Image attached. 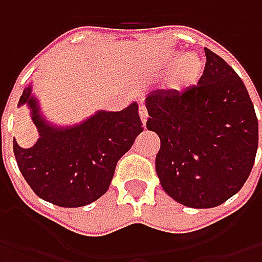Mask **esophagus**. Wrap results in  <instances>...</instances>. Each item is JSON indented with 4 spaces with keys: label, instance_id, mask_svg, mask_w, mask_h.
Masks as SVG:
<instances>
[{
    "label": "esophagus",
    "instance_id": "34e87169",
    "mask_svg": "<svg viewBox=\"0 0 262 262\" xmlns=\"http://www.w3.org/2000/svg\"><path fill=\"white\" fill-rule=\"evenodd\" d=\"M138 114H140V119H141V122H143V124H146L147 118H148L146 106H140V109H138Z\"/></svg>",
    "mask_w": 262,
    "mask_h": 262
}]
</instances>
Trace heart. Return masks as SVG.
Here are the masks:
<instances>
[{
  "mask_svg": "<svg viewBox=\"0 0 262 262\" xmlns=\"http://www.w3.org/2000/svg\"><path fill=\"white\" fill-rule=\"evenodd\" d=\"M176 56H172L169 59V62H176ZM201 73V61L195 55L185 56L181 62L179 67L175 71V74L170 80V86L175 89H182V87L189 86L191 83H194L196 77Z\"/></svg>",
  "mask_w": 262,
  "mask_h": 262,
  "instance_id": "heart-1",
  "label": "heart"
}]
</instances>
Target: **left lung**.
I'll use <instances>...</instances> for the list:
<instances>
[{
    "label": "left lung",
    "mask_w": 262,
    "mask_h": 262,
    "mask_svg": "<svg viewBox=\"0 0 262 262\" xmlns=\"http://www.w3.org/2000/svg\"><path fill=\"white\" fill-rule=\"evenodd\" d=\"M206 51L198 84L147 97V129L160 138L156 172L178 203L220 206L247 182L258 148V119L241 77Z\"/></svg>",
    "instance_id": "left-lung-1"
}]
</instances>
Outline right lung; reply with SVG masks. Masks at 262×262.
I'll use <instances>...</instances> for the list:
<instances>
[{
	"label": "right lung",
	"mask_w": 262,
	"mask_h": 262,
	"mask_svg": "<svg viewBox=\"0 0 262 262\" xmlns=\"http://www.w3.org/2000/svg\"><path fill=\"white\" fill-rule=\"evenodd\" d=\"M32 107L39 140L23 148L13 140V151L21 175L36 195L59 207H83L105 194L116 163L144 129L137 103L121 112H97L86 122L56 129L45 124L25 89L18 105Z\"/></svg>",
	"instance_id": "add662e5"
}]
</instances>
